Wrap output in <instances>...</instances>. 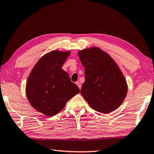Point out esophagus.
I'll list each match as a JSON object with an SVG mask.
<instances>
[{"label":"esophagus","instance_id":"obj_1","mask_svg":"<svg viewBox=\"0 0 154 154\" xmlns=\"http://www.w3.org/2000/svg\"><path fill=\"white\" fill-rule=\"evenodd\" d=\"M75 84H76V85L78 86V87H79V88H80H80H81V84H80L79 82H75Z\"/></svg>","mask_w":154,"mask_h":154}]
</instances>
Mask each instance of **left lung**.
I'll use <instances>...</instances> for the list:
<instances>
[{
	"label": "left lung",
	"instance_id": "obj_1",
	"mask_svg": "<svg viewBox=\"0 0 154 154\" xmlns=\"http://www.w3.org/2000/svg\"><path fill=\"white\" fill-rule=\"evenodd\" d=\"M85 67V82L80 91L95 111L108 114L120 106L128 91L127 83L116 63L98 47L79 51Z\"/></svg>",
	"mask_w": 154,
	"mask_h": 154
}]
</instances>
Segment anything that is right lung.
<instances>
[{
	"label": "right lung",
	"mask_w": 154,
	"mask_h": 154,
	"mask_svg": "<svg viewBox=\"0 0 154 154\" xmlns=\"http://www.w3.org/2000/svg\"><path fill=\"white\" fill-rule=\"evenodd\" d=\"M70 51H52L40 58L29 75L26 96L31 106L47 116L57 114L80 92L61 68Z\"/></svg>",
	"instance_id": "right-lung-1"
}]
</instances>
